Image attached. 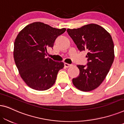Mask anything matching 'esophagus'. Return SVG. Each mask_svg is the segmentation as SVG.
I'll return each instance as SVG.
<instances>
[{"label":"esophagus","mask_w":124,"mask_h":124,"mask_svg":"<svg viewBox=\"0 0 124 124\" xmlns=\"http://www.w3.org/2000/svg\"><path fill=\"white\" fill-rule=\"evenodd\" d=\"M72 65V64H68V63L64 64V66H65V67H66V68H69V67H71Z\"/></svg>","instance_id":"1"}]
</instances>
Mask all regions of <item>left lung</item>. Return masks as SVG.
<instances>
[{"instance_id": "8db88e82", "label": "left lung", "mask_w": 124, "mask_h": 124, "mask_svg": "<svg viewBox=\"0 0 124 124\" xmlns=\"http://www.w3.org/2000/svg\"><path fill=\"white\" fill-rule=\"evenodd\" d=\"M67 31L80 51H88L87 65H77L79 74L73 78V84L81 91H92L104 81L114 60L111 35L103 27L95 23L68 29Z\"/></svg>"}]
</instances>
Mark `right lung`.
Masks as SVG:
<instances>
[{
    "mask_svg": "<svg viewBox=\"0 0 124 124\" xmlns=\"http://www.w3.org/2000/svg\"><path fill=\"white\" fill-rule=\"evenodd\" d=\"M65 30L35 22L19 32L14 43L13 57L20 76L29 87L43 91L55 84L64 64L45 57L47 49L53 47L57 37Z\"/></svg>",
    "mask_w": 124,
    "mask_h": 124,
    "instance_id": "right-lung-1",
    "label": "right lung"
}]
</instances>
